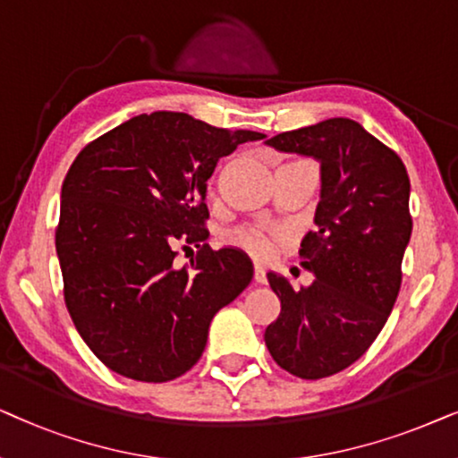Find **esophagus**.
<instances>
[{
  "label": "esophagus",
  "instance_id": "esophagus-1",
  "mask_svg": "<svg viewBox=\"0 0 458 458\" xmlns=\"http://www.w3.org/2000/svg\"><path fill=\"white\" fill-rule=\"evenodd\" d=\"M253 280L258 284H266L267 283V278H266V270L261 266H255L253 267Z\"/></svg>",
  "mask_w": 458,
  "mask_h": 458
}]
</instances>
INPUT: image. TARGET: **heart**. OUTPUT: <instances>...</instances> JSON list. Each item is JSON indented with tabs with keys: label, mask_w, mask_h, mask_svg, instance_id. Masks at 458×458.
I'll list each match as a JSON object with an SVG mask.
<instances>
[{
	"label": "heart",
	"mask_w": 458,
	"mask_h": 458,
	"mask_svg": "<svg viewBox=\"0 0 458 458\" xmlns=\"http://www.w3.org/2000/svg\"><path fill=\"white\" fill-rule=\"evenodd\" d=\"M230 242L255 259H267L283 242V234L259 228H239L230 234Z\"/></svg>",
	"instance_id": "1"
}]
</instances>
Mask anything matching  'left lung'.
Listing matches in <instances>:
<instances>
[{
  "mask_svg": "<svg viewBox=\"0 0 458 458\" xmlns=\"http://www.w3.org/2000/svg\"><path fill=\"white\" fill-rule=\"evenodd\" d=\"M266 144L320 161L316 230L300 249L314 283L295 291L284 276L267 274L280 314L264 339L280 369L322 379L356 362L392 314L412 233L411 180L392 148L345 117L278 133Z\"/></svg>",
  "mask_w": 458,
  "mask_h": 458,
  "instance_id": "8db88e82",
  "label": "left lung"
}]
</instances>
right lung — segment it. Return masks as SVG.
<instances>
[{"instance_id":"add662e5","label":"right lung","mask_w":458,"mask_h":458,"mask_svg":"<svg viewBox=\"0 0 458 458\" xmlns=\"http://www.w3.org/2000/svg\"><path fill=\"white\" fill-rule=\"evenodd\" d=\"M266 138L186 113L138 114L79 152L60 194L64 303L98 360L163 383L199 362L211 318L253 278L239 249L207 245V180L236 146ZM198 247L175 268L174 247Z\"/></svg>"}]
</instances>
